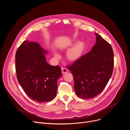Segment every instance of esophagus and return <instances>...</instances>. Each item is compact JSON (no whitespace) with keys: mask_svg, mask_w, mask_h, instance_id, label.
Returning <instances> with one entry per match:
<instances>
[{"mask_svg":"<svg viewBox=\"0 0 130 130\" xmlns=\"http://www.w3.org/2000/svg\"><path fill=\"white\" fill-rule=\"evenodd\" d=\"M68 72V70L66 68H61V72L63 74H65Z\"/></svg>","mask_w":130,"mask_h":130,"instance_id":"obj_1","label":"esophagus"}]
</instances>
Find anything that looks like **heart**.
Returning a JSON list of instances; mask_svg holds the SVG:
<instances>
[{"label": "heart", "mask_w": 130, "mask_h": 130, "mask_svg": "<svg viewBox=\"0 0 130 130\" xmlns=\"http://www.w3.org/2000/svg\"><path fill=\"white\" fill-rule=\"evenodd\" d=\"M84 47V44L82 42H78L75 44L69 50L67 54V57L71 60H75L78 59L83 53ZM56 56L59 57L58 54L55 55Z\"/></svg>", "instance_id": "1"}]
</instances>
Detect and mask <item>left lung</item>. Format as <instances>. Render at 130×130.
Wrapping results in <instances>:
<instances>
[{
  "label": "left lung",
  "mask_w": 130,
  "mask_h": 130,
  "mask_svg": "<svg viewBox=\"0 0 130 130\" xmlns=\"http://www.w3.org/2000/svg\"><path fill=\"white\" fill-rule=\"evenodd\" d=\"M95 35L96 42L91 52L67 66L73 74L75 93L82 99H92L100 94L113 71L112 46L99 34Z\"/></svg>",
  "instance_id": "1"
}]
</instances>
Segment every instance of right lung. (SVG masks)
Returning <instances> with one entry per match:
<instances>
[{
    "label": "right lung",
    "instance_id": "1",
    "mask_svg": "<svg viewBox=\"0 0 130 130\" xmlns=\"http://www.w3.org/2000/svg\"><path fill=\"white\" fill-rule=\"evenodd\" d=\"M47 52L38 43L25 40L16 53L18 83L27 96L39 103L55 98L57 79L61 76L60 66L47 63L44 55Z\"/></svg>",
    "mask_w": 130,
    "mask_h": 130
}]
</instances>
